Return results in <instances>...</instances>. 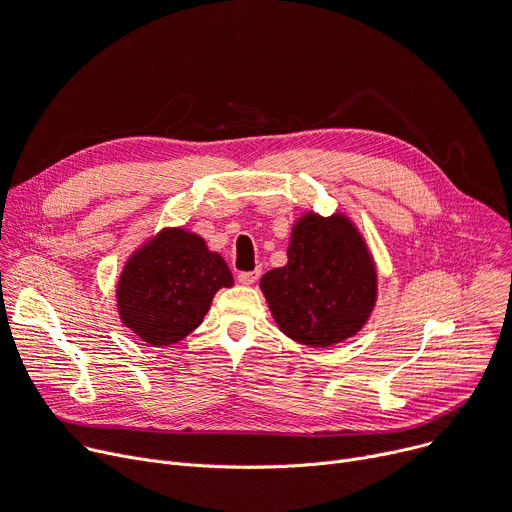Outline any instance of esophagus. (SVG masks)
<instances>
[{
    "mask_svg": "<svg viewBox=\"0 0 512 512\" xmlns=\"http://www.w3.org/2000/svg\"><path fill=\"white\" fill-rule=\"evenodd\" d=\"M259 275H261V269L241 271V273H239V282H241V284H245V286H251V284H255V282L259 280Z\"/></svg>",
    "mask_w": 512,
    "mask_h": 512,
    "instance_id": "esophagus-1",
    "label": "esophagus"
}]
</instances>
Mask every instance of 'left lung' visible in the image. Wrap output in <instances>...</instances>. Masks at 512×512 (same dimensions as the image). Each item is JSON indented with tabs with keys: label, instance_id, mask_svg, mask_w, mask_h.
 <instances>
[{
	"label": "left lung",
	"instance_id": "1",
	"mask_svg": "<svg viewBox=\"0 0 512 512\" xmlns=\"http://www.w3.org/2000/svg\"><path fill=\"white\" fill-rule=\"evenodd\" d=\"M376 284L374 261L355 226L341 214H306L294 226L288 265L261 277L277 327L310 347L353 337L374 308Z\"/></svg>",
	"mask_w": 512,
	"mask_h": 512
}]
</instances>
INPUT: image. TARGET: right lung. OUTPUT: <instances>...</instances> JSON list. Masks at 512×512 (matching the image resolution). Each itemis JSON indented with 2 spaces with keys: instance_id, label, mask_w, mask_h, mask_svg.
<instances>
[{
  "instance_id": "right-lung-1",
  "label": "right lung",
  "mask_w": 512,
  "mask_h": 512,
  "mask_svg": "<svg viewBox=\"0 0 512 512\" xmlns=\"http://www.w3.org/2000/svg\"><path fill=\"white\" fill-rule=\"evenodd\" d=\"M232 286L218 253L183 228H167L136 251L118 282V310L128 329L151 345H171L190 335L206 316L214 294Z\"/></svg>"
}]
</instances>
